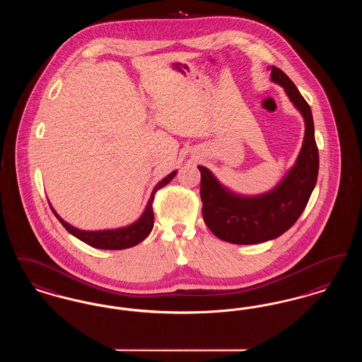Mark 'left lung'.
<instances>
[{"label":"left lung","instance_id":"8db88e82","mask_svg":"<svg viewBox=\"0 0 362 362\" xmlns=\"http://www.w3.org/2000/svg\"><path fill=\"white\" fill-rule=\"evenodd\" d=\"M272 80L285 88L305 121L301 152L285 179L267 194L240 197L224 189L205 167H198L205 224L213 235L228 243L258 244L281 236L304 211L317 180L319 151L310 104L292 80L276 66H272Z\"/></svg>","mask_w":362,"mask_h":362}]
</instances>
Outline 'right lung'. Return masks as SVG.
I'll use <instances>...</instances> for the list:
<instances>
[{
	"label": "right lung",
	"instance_id": "right-lung-1",
	"mask_svg": "<svg viewBox=\"0 0 362 362\" xmlns=\"http://www.w3.org/2000/svg\"><path fill=\"white\" fill-rule=\"evenodd\" d=\"M176 175V171L170 173L167 177H164L160 183H157L152 197L146 205V209L144 211V214L141 216V218L136 221L134 224L129 225L126 228H119V229H114V230H96V232H90V230H81L77 229L74 226L68 224L66 221H64L55 211L54 209L52 213L55 214V217L59 220V223L65 226V229L71 233L73 236H76L77 239L86 243L90 247L95 248H100V250H123V248H129V247H134L138 243L144 240L153 228V199H155V194L157 189H163L165 185H168Z\"/></svg>",
	"mask_w": 362,
	"mask_h": 362
}]
</instances>
